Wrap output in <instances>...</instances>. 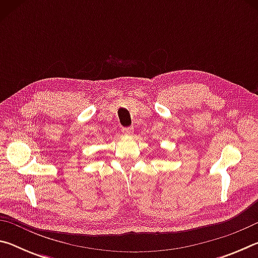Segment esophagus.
I'll return each instance as SVG.
<instances>
[{
    "mask_svg": "<svg viewBox=\"0 0 258 258\" xmlns=\"http://www.w3.org/2000/svg\"><path fill=\"white\" fill-rule=\"evenodd\" d=\"M121 132H123V134L125 135H132L134 132V127H125L121 130Z\"/></svg>",
    "mask_w": 258,
    "mask_h": 258,
    "instance_id": "obj_1",
    "label": "esophagus"
}]
</instances>
